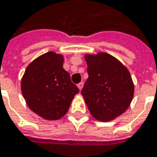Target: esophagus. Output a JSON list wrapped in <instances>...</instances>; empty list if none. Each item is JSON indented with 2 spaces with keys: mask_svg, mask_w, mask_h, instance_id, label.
<instances>
[{
  "mask_svg": "<svg viewBox=\"0 0 157 157\" xmlns=\"http://www.w3.org/2000/svg\"><path fill=\"white\" fill-rule=\"evenodd\" d=\"M77 86H78V88L80 89V91H81L82 89V87H83V82H80V83H78Z\"/></svg>",
  "mask_w": 157,
  "mask_h": 157,
  "instance_id": "1",
  "label": "esophagus"
}]
</instances>
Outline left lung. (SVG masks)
<instances>
[{
  "instance_id": "8db88e82",
  "label": "left lung",
  "mask_w": 157,
  "mask_h": 157,
  "mask_svg": "<svg viewBox=\"0 0 157 157\" xmlns=\"http://www.w3.org/2000/svg\"><path fill=\"white\" fill-rule=\"evenodd\" d=\"M89 77L82 95L92 116L107 122L123 114L129 107L135 86L128 69L113 56L99 52L85 54Z\"/></svg>"
}]
</instances>
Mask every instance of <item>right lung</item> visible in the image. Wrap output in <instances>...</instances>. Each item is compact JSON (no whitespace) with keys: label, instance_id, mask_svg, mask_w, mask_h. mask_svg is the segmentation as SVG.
<instances>
[{"label":"right lung","instance_id":"1","mask_svg":"<svg viewBox=\"0 0 157 157\" xmlns=\"http://www.w3.org/2000/svg\"><path fill=\"white\" fill-rule=\"evenodd\" d=\"M63 64V55L49 51L29 64L21 78V93L27 105L48 121L64 117L79 93Z\"/></svg>","mask_w":157,"mask_h":157}]
</instances>
